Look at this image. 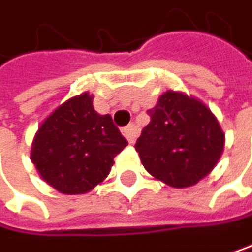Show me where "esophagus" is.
<instances>
[{"label":"esophagus","instance_id":"1","mask_svg":"<svg viewBox=\"0 0 252 252\" xmlns=\"http://www.w3.org/2000/svg\"><path fill=\"white\" fill-rule=\"evenodd\" d=\"M122 134L125 136V139L130 142V144H133L134 142V139H136V136H137V128L134 127L133 124H130V125H127L125 128H122Z\"/></svg>","mask_w":252,"mask_h":252}]
</instances>
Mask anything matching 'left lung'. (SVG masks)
Returning <instances> with one entry per match:
<instances>
[{
	"instance_id": "obj_1",
	"label": "left lung",
	"mask_w": 252,
	"mask_h": 252,
	"mask_svg": "<svg viewBox=\"0 0 252 252\" xmlns=\"http://www.w3.org/2000/svg\"><path fill=\"white\" fill-rule=\"evenodd\" d=\"M136 141L145 170L174 188L196 185L219 160L225 136L207 105L184 93H163L148 110Z\"/></svg>"
}]
</instances>
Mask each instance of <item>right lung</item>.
Instances as JSON below:
<instances>
[{"mask_svg":"<svg viewBox=\"0 0 252 252\" xmlns=\"http://www.w3.org/2000/svg\"><path fill=\"white\" fill-rule=\"evenodd\" d=\"M128 145L110 115H99L92 96L68 99L45 119L33 139L32 162L64 194H82L108 176L115 156Z\"/></svg>","mask_w":252,"mask_h":252,"instance_id":"1","label":"right lung"}]
</instances>
